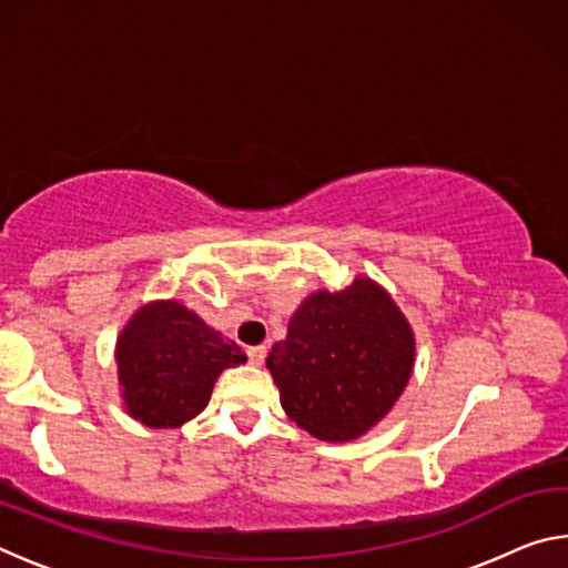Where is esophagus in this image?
I'll return each instance as SVG.
<instances>
[{
  "label": "esophagus",
  "mask_w": 568,
  "mask_h": 568,
  "mask_svg": "<svg viewBox=\"0 0 568 568\" xmlns=\"http://www.w3.org/2000/svg\"><path fill=\"white\" fill-rule=\"evenodd\" d=\"M265 355H267L265 345H253V348H247V361L253 363V365H263Z\"/></svg>",
  "instance_id": "34e87169"
}]
</instances>
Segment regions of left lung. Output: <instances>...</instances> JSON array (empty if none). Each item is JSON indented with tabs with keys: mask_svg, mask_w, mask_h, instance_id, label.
<instances>
[{
	"mask_svg": "<svg viewBox=\"0 0 568 568\" xmlns=\"http://www.w3.org/2000/svg\"><path fill=\"white\" fill-rule=\"evenodd\" d=\"M413 333L388 293L358 277L297 307L267 355L287 416L321 440H351L393 408L413 371Z\"/></svg>",
	"mask_w": 568,
	"mask_h": 568,
	"instance_id": "left-lung-1",
	"label": "left lung"
}]
</instances>
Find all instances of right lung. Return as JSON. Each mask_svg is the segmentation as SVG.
Returning <instances> with one entry per match:
<instances>
[{"mask_svg": "<svg viewBox=\"0 0 568 568\" xmlns=\"http://www.w3.org/2000/svg\"><path fill=\"white\" fill-rule=\"evenodd\" d=\"M245 361L240 345L175 301L142 307L118 341L124 403L150 428H178L195 418L220 373Z\"/></svg>", "mask_w": 568, "mask_h": 568, "instance_id": "add662e5", "label": "right lung"}]
</instances>
